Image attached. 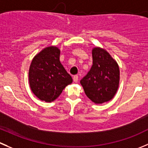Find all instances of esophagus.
<instances>
[{
	"label": "esophagus",
	"instance_id": "obj_1",
	"mask_svg": "<svg viewBox=\"0 0 148 148\" xmlns=\"http://www.w3.org/2000/svg\"><path fill=\"white\" fill-rule=\"evenodd\" d=\"M78 79H79V77L77 75H75L73 77V80H74V82H78Z\"/></svg>",
	"mask_w": 148,
	"mask_h": 148
}]
</instances>
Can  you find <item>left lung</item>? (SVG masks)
I'll use <instances>...</instances> for the list:
<instances>
[{
  "instance_id": "obj_1",
  "label": "left lung",
  "mask_w": 148,
  "mask_h": 148,
  "mask_svg": "<svg viewBox=\"0 0 148 148\" xmlns=\"http://www.w3.org/2000/svg\"><path fill=\"white\" fill-rule=\"evenodd\" d=\"M92 66L80 81L86 95L96 104L114 97L119 84V68L115 60L105 50H92Z\"/></svg>"
}]
</instances>
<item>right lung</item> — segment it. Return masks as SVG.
I'll return each instance as SVG.
<instances>
[{"label":"right lung","mask_w":148,"mask_h":148,"mask_svg":"<svg viewBox=\"0 0 148 148\" xmlns=\"http://www.w3.org/2000/svg\"><path fill=\"white\" fill-rule=\"evenodd\" d=\"M60 51L48 47L36 55L29 71V81L32 92L40 100L52 102L62 92L72 78L59 60Z\"/></svg>","instance_id":"obj_1"}]
</instances>
